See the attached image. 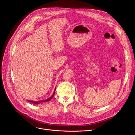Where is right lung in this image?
<instances>
[{"instance_id": "obj_1", "label": "right lung", "mask_w": 135, "mask_h": 135, "mask_svg": "<svg viewBox=\"0 0 135 135\" xmlns=\"http://www.w3.org/2000/svg\"><path fill=\"white\" fill-rule=\"evenodd\" d=\"M55 90L56 89H55V91L54 92V93H53V95L50 97L48 98V99H46V100H40V101H31V100H28V102H30V103H32V104H40V103H45V102H48L49 101H50L53 97H54V95H55Z\"/></svg>"}]
</instances>
